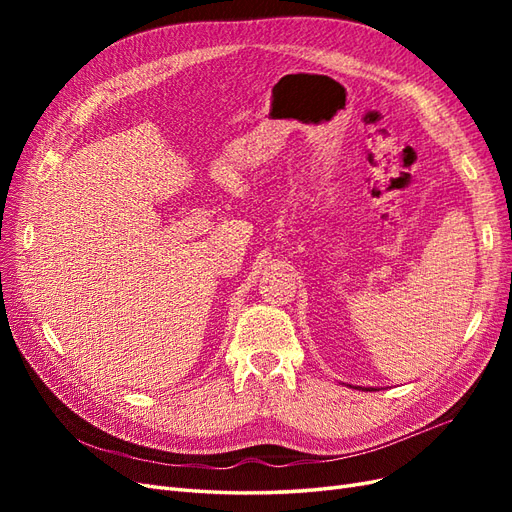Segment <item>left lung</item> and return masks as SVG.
I'll list each match as a JSON object with an SVG mask.
<instances>
[{"instance_id":"left-lung-1","label":"left lung","mask_w":512,"mask_h":512,"mask_svg":"<svg viewBox=\"0 0 512 512\" xmlns=\"http://www.w3.org/2000/svg\"><path fill=\"white\" fill-rule=\"evenodd\" d=\"M356 389H361V391H374V389H369V386H367V389H365V386H356Z\"/></svg>"}]
</instances>
